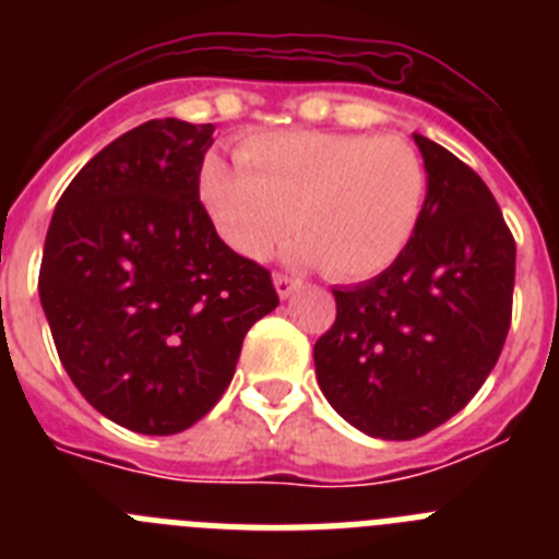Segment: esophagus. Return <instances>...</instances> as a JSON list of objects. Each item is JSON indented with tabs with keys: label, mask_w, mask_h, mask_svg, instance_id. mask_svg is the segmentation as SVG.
<instances>
[{
	"label": "esophagus",
	"mask_w": 559,
	"mask_h": 559,
	"mask_svg": "<svg viewBox=\"0 0 559 559\" xmlns=\"http://www.w3.org/2000/svg\"><path fill=\"white\" fill-rule=\"evenodd\" d=\"M299 280H296V276H288V274H274V288H276V294L283 296V299H288L290 294H294L296 288H299Z\"/></svg>",
	"instance_id": "obj_1"
}]
</instances>
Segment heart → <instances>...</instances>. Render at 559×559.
<instances>
[{
    "instance_id": "1",
    "label": "heart",
    "mask_w": 559,
    "mask_h": 559,
    "mask_svg": "<svg viewBox=\"0 0 559 559\" xmlns=\"http://www.w3.org/2000/svg\"><path fill=\"white\" fill-rule=\"evenodd\" d=\"M237 159L204 156L199 199L218 235L251 260L274 254L294 224L296 260L364 280L406 251L426 212V162L400 136L263 133Z\"/></svg>"
}]
</instances>
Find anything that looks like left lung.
<instances>
[{
    "label": "left lung",
    "instance_id": "left-lung-1",
    "mask_svg": "<svg viewBox=\"0 0 559 559\" xmlns=\"http://www.w3.org/2000/svg\"><path fill=\"white\" fill-rule=\"evenodd\" d=\"M428 170L406 251L367 283L333 288L335 322L316 341V380L349 426L417 439L471 403L510 333L515 237L451 151L414 133Z\"/></svg>",
    "mask_w": 559,
    "mask_h": 559
}]
</instances>
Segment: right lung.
<instances>
[{"label": "right lung", "mask_w": 559, "mask_h": 559, "mask_svg": "<svg viewBox=\"0 0 559 559\" xmlns=\"http://www.w3.org/2000/svg\"><path fill=\"white\" fill-rule=\"evenodd\" d=\"M215 126L151 120L88 159L44 240L38 296L63 369L117 426L170 437L231 383L271 274L231 251L199 199Z\"/></svg>", "instance_id": "1"}]
</instances>
